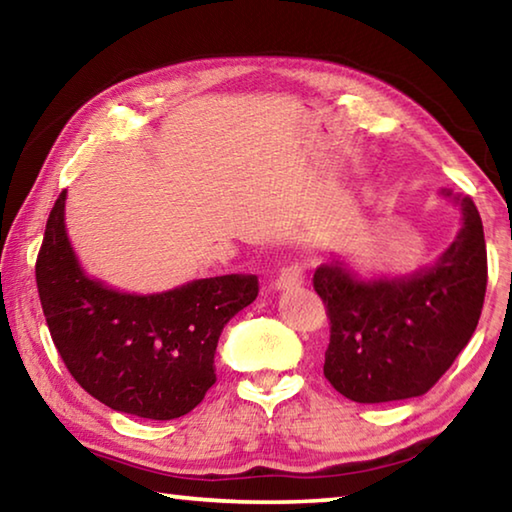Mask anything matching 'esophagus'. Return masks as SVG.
Instances as JSON below:
<instances>
[{"instance_id":"esophagus-1","label":"esophagus","mask_w":512,"mask_h":512,"mask_svg":"<svg viewBox=\"0 0 512 512\" xmlns=\"http://www.w3.org/2000/svg\"><path fill=\"white\" fill-rule=\"evenodd\" d=\"M302 282H305V268H302L300 264H289V266H284L280 273H277L275 289L277 291L298 289Z\"/></svg>"}]
</instances>
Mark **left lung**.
Returning a JSON list of instances; mask_svg holds the SVG:
<instances>
[{"label": "left lung", "mask_w": 512, "mask_h": 512, "mask_svg": "<svg viewBox=\"0 0 512 512\" xmlns=\"http://www.w3.org/2000/svg\"><path fill=\"white\" fill-rule=\"evenodd\" d=\"M440 194L461 205L463 228L433 266L368 282L341 262L316 268L314 289L329 318L323 372L352 402L424 395L479 325L488 284L481 216L470 196Z\"/></svg>", "instance_id": "obj_1"}]
</instances>
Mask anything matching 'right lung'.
I'll list each match as a JSON object with an SVG mask.
<instances>
[{
    "instance_id": "right-lung-1",
    "label": "right lung",
    "mask_w": 512,
    "mask_h": 512,
    "mask_svg": "<svg viewBox=\"0 0 512 512\" xmlns=\"http://www.w3.org/2000/svg\"><path fill=\"white\" fill-rule=\"evenodd\" d=\"M63 189L36 259L49 334L83 391L110 409L173 420L216 381V343L228 320L257 298V275H219L135 296L92 280L65 230Z\"/></svg>"
}]
</instances>
